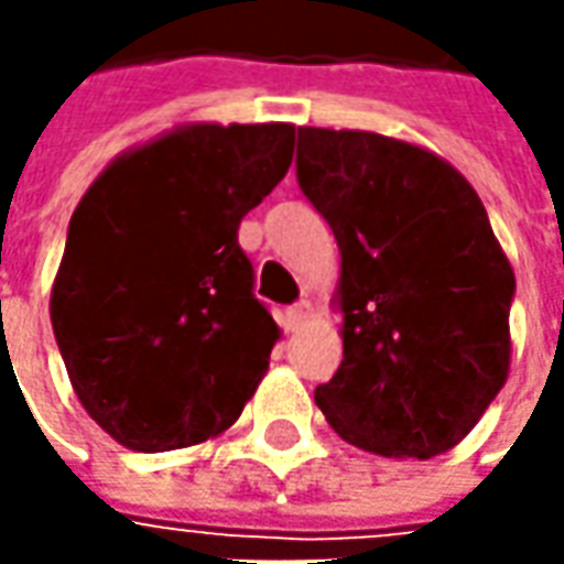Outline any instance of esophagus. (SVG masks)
Instances as JSON below:
<instances>
[{
  "label": "esophagus",
  "instance_id": "esophagus-1",
  "mask_svg": "<svg viewBox=\"0 0 564 564\" xmlns=\"http://www.w3.org/2000/svg\"><path fill=\"white\" fill-rule=\"evenodd\" d=\"M311 316H314V304L311 301H297L294 307L285 311V323H289V329H301Z\"/></svg>",
  "mask_w": 564,
  "mask_h": 564
}]
</instances>
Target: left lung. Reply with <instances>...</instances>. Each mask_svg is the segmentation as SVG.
<instances>
[{
    "label": "left lung",
    "instance_id": "8db88e82",
    "mask_svg": "<svg viewBox=\"0 0 564 564\" xmlns=\"http://www.w3.org/2000/svg\"><path fill=\"white\" fill-rule=\"evenodd\" d=\"M297 182L341 253V364L314 399L345 443L436 458L506 386L514 270L465 175L421 143L297 128Z\"/></svg>",
    "mask_w": 564,
    "mask_h": 564
}]
</instances>
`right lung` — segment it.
<instances>
[{
	"mask_svg": "<svg viewBox=\"0 0 564 564\" xmlns=\"http://www.w3.org/2000/svg\"><path fill=\"white\" fill-rule=\"evenodd\" d=\"M294 124L187 121L119 153L80 197L50 294L77 401L124 448L223 436L282 329L238 226L292 165Z\"/></svg>",
	"mask_w": 564,
	"mask_h": 564,
	"instance_id": "obj_1",
	"label": "right lung"
}]
</instances>
